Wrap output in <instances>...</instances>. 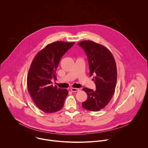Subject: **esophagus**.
I'll use <instances>...</instances> for the list:
<instances>
[{"label":"esophagus","mask_w":148,"mask_h":148,"mask_svg":"<svg viewBox=\"0 0 148 148\" xmlns=\"http://www.w3.org/2000/svg\"><path fill=\"white\" fill-rule=\"evenodd\" d=\"M71 91L72 92H78L79 91V90L78 88H71Z\"/></svg>","instance_id":"34e87169"}]
</instances>
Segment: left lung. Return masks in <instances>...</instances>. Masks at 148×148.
Returning <instances> with one entry per match:
<instances>
[{"label": "left lung", "instance_id": "8db88e82", "mask_svg": "<svg viewBox=\"0 0 148 148\" xmlns=\"http://www.w3.org/2000/svg\"><path fill=\"white\" fill-rule=\"evenodd\" d=\"M85 51L89 62L90 76L94 75L96 90L84 88L87 99L82 107L91 111H99L107 106L115 92L117 79L116 66L114 56L105 46L90 40L78 43Z\"/></svg>", "mask_w": 148, "mask_h": 148}]
</instances>
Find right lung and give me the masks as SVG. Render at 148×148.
Masks as SVG:
<instances>
[{"instance_id":"obj_1","label":"right lung","mask_w":148,"mask_h":148,"mask_svg":"<svg viewBox=\"0 0 148 148\" xmlns=\"http://www.w3.org/2000/svg\"><path fill=\"white\" fill-rule=\"evenodd\" d=\"M75 42L56 41L49 44L34 57L27 78L28 91L37 107L46 113L60 111L69 91L53 86L56 79V70L60 59Z\"/></svg>"}]
</instances>
